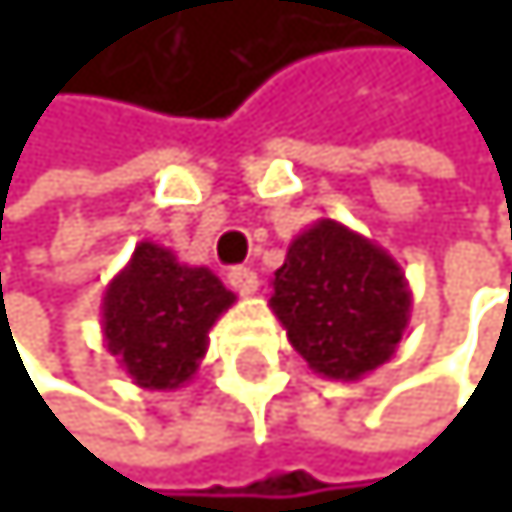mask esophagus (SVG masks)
I'll list each match as a JSON object with an SVG mask.
<instances>
[{
	"mask_svg": "<svg viewBox=\"0 0 512 512\" xmlns=\"http://www.w3.org/2000/svg\"><path fill=\"white\" fill-rule=\"evenodd\" d=\"M227 282L234 285V291H240V295H256V291H259V275L253 269H246V266L230 269Z\"/></svg>",
	"mask_w": 512,
	"mask_h": 512,
	"instance_id": "34e87169",
	"label": "esophagus"
}]
</instances>
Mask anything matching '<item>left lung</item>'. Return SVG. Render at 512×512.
Wrapping results in <instances>:
<instances>
[{
	"label": "left lung",
	"mask_w": 512,
	"mask_h": 512,
	"mask_svg": "<svg viewBox=\"0 0 512 512\" xmlns=\"http://www.w3.org/2000/svg\"><path fill=\"white\" fill-rule=\"evenodd\" d=\"M410 304L397 259L330 217L291 240L269 298L288 343L330 381H359L385 365L401 346Z\"/></svg>",
	"instance_id": "8db88e82"
}]
</instances>
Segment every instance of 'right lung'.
Listing matches in <instances>:
<instances>
[{
    "mask_svg": "<svg viewBox=\"0 0 512 512\" xmlns=\"http://www.w3.org/2000/svg\"><path fill=\"white\" fill-rule=\"evenodd\" d=\"M234 301L208 266L179 262L166 246L144 240L105 288V346L137 388H182L205 359L211 327Z\"/></svg>",
    "mask_w": 512,
    "mask_h": 512,
    "instance_id": "obj_1",
    "label": "right lung"
}]
</instances>
